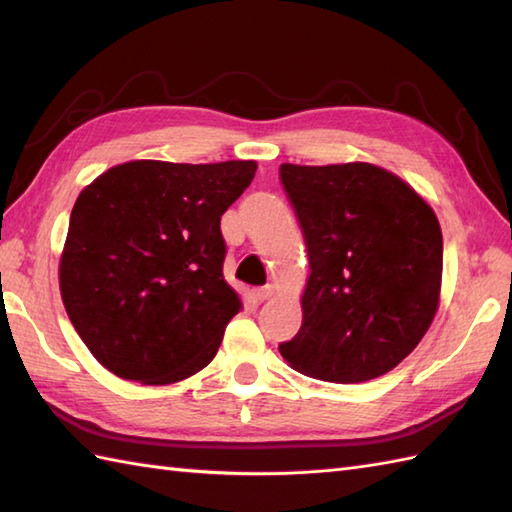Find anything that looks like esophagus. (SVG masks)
Listing matches in <instances>:
<instances>
[{"mask_svg": "<svg viewBox=\"0 0 512 512\" xmlns=\"http://www.w3.org/2000/svg\"><path fill=\"white\" fill-rule=\"evenodd\" d=\"M253 295H255V299H257V301H266V299H270V297H273V295H275V288H273V286H264V288H257V290L253 292Z\"/></svg>", "mask_w": 512, "mask_h": 512, "instance_id": "obj_1", "label": "esophagus"}]
</instances>
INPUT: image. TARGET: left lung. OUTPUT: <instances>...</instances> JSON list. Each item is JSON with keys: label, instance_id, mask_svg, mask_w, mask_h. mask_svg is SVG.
<instances>
[{"label": "left lung", "instance_id": "left-lung-1", "mask_svg": "<svg viewBox=\"0 0 512 512\" xmlns=\"http://www.w3.org/2000/svg\"><path fill=\"white\" fill-rule=\"evenodd\" d=\"M306 237L303 323L279 345L297 372L365 383L391 372L440 306L442 231L427 200L369 162L279 167Z\"/></svg>", "mask_w": 512, "mask_h": 512}]
</instances>
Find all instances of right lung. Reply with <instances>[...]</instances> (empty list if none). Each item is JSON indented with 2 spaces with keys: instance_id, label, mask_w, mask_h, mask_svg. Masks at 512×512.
<instances>
[{
  "instance_id": "obj_1",
  "label": "right lung",
  "mask_w": 512,
  "mask_h": 512,
  "mask_svg": "<svg viewBox=\"0 0 512 512\" xmlns=\"http://www.w3.org/2000/svg\"><path fill=\"white\" fill-rule=\"evenodd\" d=\"M255 160H132L74 202L59 262L65 312L105 369L171 385L213 361L242 299L226 284L220 217Z\"/></svg>"
}]
</instances>
